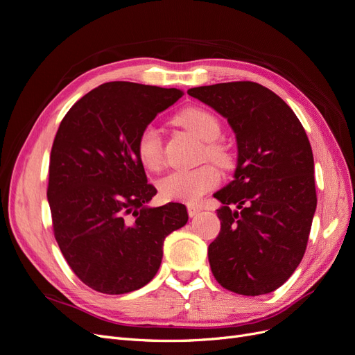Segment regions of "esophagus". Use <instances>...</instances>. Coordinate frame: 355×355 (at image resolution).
I'll use <instances>...</instances> for the list:
<instances>
[{
  "mask_svg": "<svg viewBox=\"0 0 355 355\" xmlns=\"http://www.w3.org/2000/svg\"><path fill=\"white\" fill-rule=\"evenodd\" d=\"M200 211H201V209L198 206H192V204H189L188 206V214L191 218H196L197 214H200Z\"/></svg>",
  "mask_w": 355,
  "mask_h": 355,
  "instance_id": "1",
  "label": "esophagus"
}]
</instances>
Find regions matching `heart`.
<instances>
[{
  "label": "heart",
  "instance_id": "1",
  "mask_svg": "<svg viewBox=\"0 0 355 355\" xmlns=\"http://www.w3.org/2000/svg\"><path fill=\"white\" fill-rule=\"evenodd\" d=\"M176 121L194 133L204 144V154L220 167L230 164V154L216 141L222 133L219 118L207 110L188 108L182 111ZM136 151L139 161L148 170H158L163 164V144L155 127L148 125L139 135ZM219 184V173L213 166H201L191 170H175L158 180L161 197L168 201L194 204L206 192Z\"/></svg>",
  "mask_w": 355,
  "mask_h": 355
}]
</instances>
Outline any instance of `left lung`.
Returning a JSON list of instances; mask_svg holds the SVG:
<instances>
[{
	"mask_svg": "<svg viewBox=\"0 0 355 355\" xmlns=\"http://www.w3.org/2000/svg\"><path fill=\"white\" fill-rule=\"evenodd\" d=\"M188 94L227 118L237 139L234 180L213 194L222 206L220 232L209 245L211 272L234 293H271L302 261L317 207L308 136L280 96L257 83L202 85Z\"/></svg>",
	"mask_w": 355,
	"mask_h": 355,
	"instance_id": "left-lung-1",
	"label": "left lung"
}]
</instances>
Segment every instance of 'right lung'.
<instances>
[{
  "mask_svg": "<svg viewBox=\"0 0 355 355\" xmlns=\"http://www.w3.org/2000/svg\"><path fill=\"white\" fill-rule=\"evenodd\" d=\"M184 96L128 81L105 83L75 103L53 142L47 200L71 270L96 292L123 295L148 284L168 234L184 227V204L151 207L136 144L157 114Z\"/></svg>",
  "mask_w": 355,
  "mask_h": 355,
  "instance_id": "obj_1",
  "label": "right lung"
}]
</instances>
